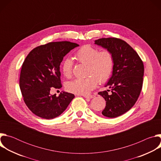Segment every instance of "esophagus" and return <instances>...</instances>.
I'll return each mask as SVG.
<instances>
[{"label":"esophagus","mask_w":161,"mask_h":161,"mask_svg":"<svg viewBox=\"0 0 161 161\" xmlns=\"http://www.w3.org/2000/svg\"><path fill=\"white\" fill-rule=\"evenodd\" d=\"M83 97H84L85 98L92 99V98H94V96H92V95H90V96H83Z\"/></svg>","instance_id":"34e87169"}]
</instances>
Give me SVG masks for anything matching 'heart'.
<instances>
[{
	"label": "heart",
	"instance_id": "1",
	"mask_svg": "<svg viewBox=\"0 0 161 161\" xmlns=\"http://www.w3.org/2000/svg\"><path fill=\"white\" fill-rule=\"evenodd\" d=\"M75 57L78 62L87 64V75L89 76L69 82L67 88L71 92L78 95H88L97 86L98 80L104 83L110 77L114 65L113 56L110 52H99L97 48L85 44L76 52ZM61 69L64 75L66 78H70L73 71L71 60H64L62 63Z\"/></svg>",
	"mask_w": 161,
	"mask_h": 161
}]
</instances>
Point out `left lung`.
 I'll list each match as a JSON object with an SVG mask.
<instances>
[{"mask_svg": "<svg viewBox=\"0 0 161 161\" xmlns=\"http://www.w3.org/2000/svg\"><path fill=\"white\" fill-rule=\"evenodd\" d=\"M95 44L113 56L112 76L105 85L111 89V94H108L109 90L98 94L106 101L102 114L115 118L128 111L138 99L143 86L144 65L136 52L120 39L101 38L96 40Z\"/></svg>", "mask_w": 161, "mask_h": 161, "instance_id": "8db88e82", "label": "left lung"}]
</instances>
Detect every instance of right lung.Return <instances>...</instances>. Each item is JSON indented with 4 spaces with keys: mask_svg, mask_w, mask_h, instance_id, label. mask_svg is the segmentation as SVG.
I'll return each mask as SVG.
<instances>
[{
    "mask_svg": "<svg viewBox=\"0 0 161 161\" xmlns=\"http://www.w3.org/2000/svg\"><path fill=\"white\" fill-rule=\"evenodd\" d=\"M78 46L69 41L51 42L35 48L27 56L21 67L19 88L25 103L36 115L45 119L58 117L75 98L66 92L57 97L50 91L62 87L60 63Z\"/></svg>",
    "mask_w": 161,
    "mask_h": 161,
    "instance_id": "right-lung-1",
    "label": "right lung"
}]
</instances>
